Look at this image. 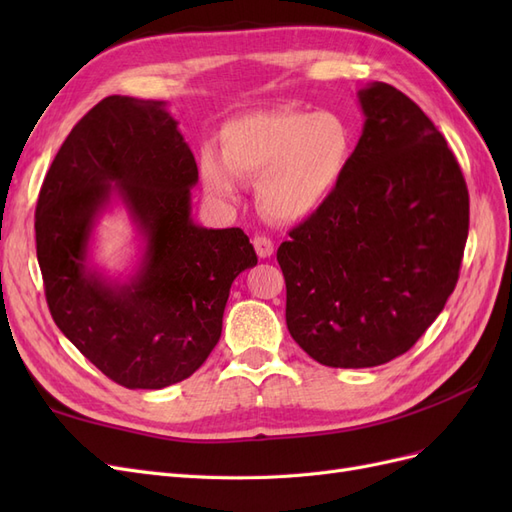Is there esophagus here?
Listing matches in <instances>:
<instances>
[{"instance_id":"34e87169","label":"esophagus","mask_w":512,"mask_h":512,"mask_svg":"<svg viewBox=\"0 0 512 512\" xmlns=\"http://www.w3.org/2000/svg\"><path fill=\"white\" fill-rule=\"evenodd\" d=\"M252 243H254V250L258 254V258H269L273 254V250H275L273 241L269 237H265V235H256Z\"/></svg>"}]
</instances>
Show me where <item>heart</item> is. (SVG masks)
Masks as SVG:
<instances>
[{"label":"heart","mask_w":512,"mask_h":512,"mask_svg":"<svg viewBox=\"0 0 512 512\" xmlns=\"http://www.w3.org/2000/svg\"><path fill=\"white\" fill-rule=\"evenodd\" d=\"M222 158L200 156L211 198L232 203L241 181H258V203L271 220L299 222L316 213L342 183L350 158L348 123L329 111L273 108L224 123Z\"/></svg>","instance_id":"1"}]
</instances>
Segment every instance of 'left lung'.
Returning a JSON list of instances; mask_svg holds the SVG:
<instances>
[{"mask_svg": "<svg viewBox=\"0 0 512 512\" xmlns=\"http://www.w3.org/2000/svg\"><path fill=\"white\" fill-rule=\"evenodd\" d=\"M359 102L363 134L342 183L277 250L292 339L346 369L418 342L455 290L470 226L466 179L431 119L386 83Z\"/></svg>", "mask_w": 512, "mask_h": 512, "instance_id": "1", "label": "left lung"}]
</instances>
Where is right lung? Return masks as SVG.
I'll return each instance as SVG.
<instances>
[{
  "label": "right lung",
  "mask_w": 512,
  "mask_h": 512,
  "mask_svg": "<svg viewBox=\"0 0 512 512\" xmlns=\"http://www.w3.org/2000/svg\"><path fill=\"white\" fill-rule=\"evenodd\" d=\"M196 181L164 102L108 96L72 128L40 188L36 254L51 316L126 389L190 378L220 342L232 282L258 262L241 228L194 224ZM113 193L148 243L128 285L86 267L90 230Z\"/></svg>",
  "instance_id": "obj_1"
}]
</instances>
